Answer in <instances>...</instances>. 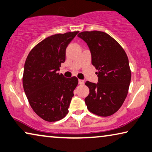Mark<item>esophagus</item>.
I'll list each match as a JSON object with an SVG mask.
<instances>
[{"label": "esophagus", "instance_id": "esophagus-1", "mask_svg": "<svg viewBox=\"0 0 152 152\" xmlns=\"http://www.w3.org/2000/svg\"><path fill=\"white\" fill-rule=\"evenodd\" d=\"M84 83H85V81H84L83 80H80V79H79V80H78V84H79V85H84Z\"/></svg>", "mask_w": 152, "mask_h": 152}]
</instances>
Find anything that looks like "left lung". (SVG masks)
I'll return each instance as SVG.
<instances>
[{
    "mask_svg": "<svg viewBox=\"0 0 152 152\" xmlns=\"http://www.w3.org/2000/svg\"><path fill=\"white\" fill-rule=\"evenodd\" d=\"M78 37L87 44L92 64L98 70L99 83H85L89 88L85 103L93 114L109 116L120 109L129 92L131 72L128 57L119 43L105 32L85 31Z\"/></svg>",
    "mask_w": 152,
    "mask_h": 152,
    "instance_id": "1",
    "label": "left lung"
}]
</instances>
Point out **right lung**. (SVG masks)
Segmentation results:
<instances>
[{"instance_id":"1","label":"right lung","mask_w":152,"mask_h":152,"mask_svg":"<svg viewBox=\"0 0 152 152\" xmlns=\"http://www.w3.org/2000/svg\"><path fill=\"white\" fill-rule=\"evenodd\" d=\"M79 32L57 34L45 38L29 53L24 65L23 86L36 114L48 122L66 116L78 80L59 74L66 50Z\"/></svg>"}]
</instances>
